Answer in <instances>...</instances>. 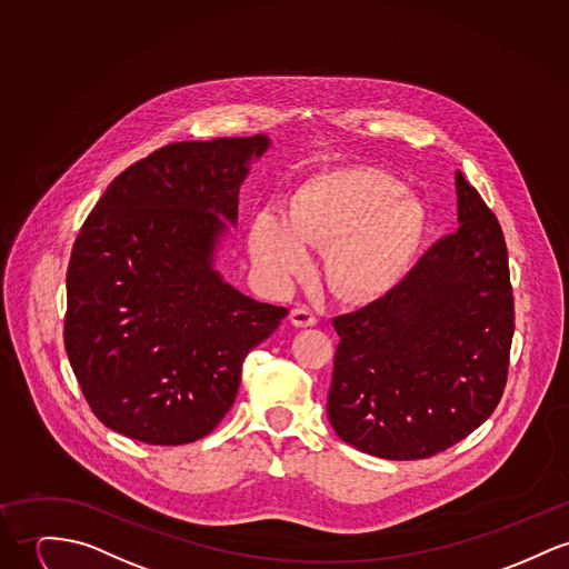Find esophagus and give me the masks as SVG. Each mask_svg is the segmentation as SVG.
<instances>
[{"label": "esophagus", "instance_id": "1", "mask_svg": "<svg viewBox=\"0 0 569 569\" xmlns=\"http://www.w3.org/2000/svg\"><path fill=\"white\" fill-rule=\"evenodd\" d=\"M290 320L295 327H313L318 322V313L306 306L295 307L290 311Z\"/></svg>", "mask_w": 569, "mask_h": 569}]
</instances>
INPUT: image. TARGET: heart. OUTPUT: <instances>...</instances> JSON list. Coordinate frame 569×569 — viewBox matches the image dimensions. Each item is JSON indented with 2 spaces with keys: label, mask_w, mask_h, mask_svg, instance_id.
<instances>
[{
  "label": "heart",
  "mask_w": 569,
  "mask_h": 569,
  "mask_svg": "<svg viewBox=\"0 0 569 569\" xmlns=\"http://www.w3.org/2000/svg\"><path fill=\"white\" fill-rule=\"evenodd\" d=\"M422 206L390 177L350 169L316 177L295 194L290 217L263 206L249 224V253L263 279L286 288L311 266V244L329 247V272L352 297L400 279L425 238Z\"/></svg>",
  "instance_id": "b5f03b06"
}]
</instances>
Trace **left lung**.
<instances>
[{"instance_id":"1","label":"left lung","mask_w":569,"mask_h":569,"mask_svg":"<svg viewBox=\"0 0 569 569\" xmlns=\"http://www.w3.org/2000/svg\"><path fill=\"white\" fill-rule=\"evenodd\" d=\"M457 222L392 290L333 318L327 413L361 452L411 461L468 438L502 398L513 290L500 222L455 173Z\"/></svg>"}]
</instances>
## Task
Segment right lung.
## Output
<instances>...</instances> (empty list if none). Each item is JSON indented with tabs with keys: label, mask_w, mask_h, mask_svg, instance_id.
<instances>
[{
	"label": "right lung",
	"mask_w": 569,
	"mask_h": 569,
	"mask_svg": "<svg viewBox=\"0 0 569 569\" xmlns=\"http://www.w3.org/2000/svg\"><path fill=\"white\" fill-rule=\"evenodd\" d=\"M266 133L173 142L117 177L73 244L64 349L92 413L126 438H206L242 361L286 318L222 279L217 249Z\"/></svg>",
	"instance_id": "right-lung-1"
}]
</instances>
